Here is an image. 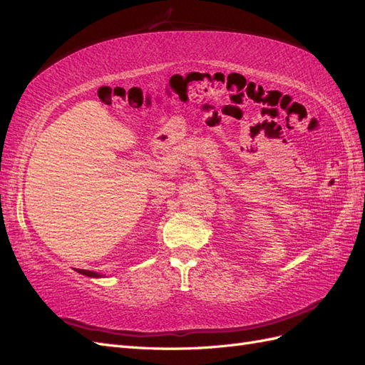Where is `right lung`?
I'll list each match as a JSON object with an SVG mask.
<instances>
[{
  "mask_svg": "<svg viewBox=\"0 0 365 365\" xmlns=\"http://www.w3.org/2000/svg\"><path fill=\"white\" fill-rule=\"evenodd\" d=\"M77 272H81L83 275H88V277H101V274L93 272V271H86V269H77Z\"/></svg>",
  "mask_w": 365,
  "mask_h": 365,
  "instance_id": "1",
  "label": "right lung"
}]
</instances>
